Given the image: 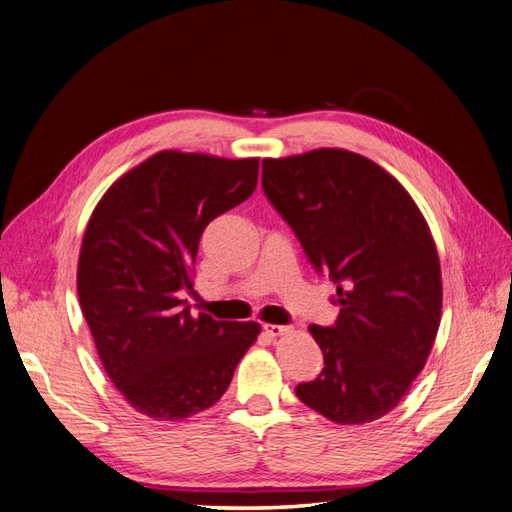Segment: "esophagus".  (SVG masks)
Returning a JSON list of instances; mask_svg holds the SVG:
<instances>
[{"label":"esophagus","mask_w":512,"mask_h":512,"mask_svg":"<svg viewBox=\"0 0 512 512\" xmlns=\"http://www.w3.org/2000/svg\"><path fill=\"white\" fill-rule=\"evenodd\" d=\"M262 329H265V333L269 337H280V335H286L290 331V327H284V324H265Z\"/></svg>","instance_id":"obj_1"}]
</instances>
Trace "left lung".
Returning a JSON list of instances; mask_svg holds the SVG:
<instances>
[{
  "mask_svg": "<svg viewBox=\"0 0 512 512\" xmlns=\"http://www.w3.org/2000/svg\"><path fill=\"white\" fill-rule=\"evenodd\" d=\"M262 190L337 286L333 327H309L324 367L294 391L333 423L376 421L410 391L440 327V258L423 213L395 177L346 149L262 160Z\"/></svg>",
  "mask_w": 512,
  "mask_h": 512,
  "instance_id": "obj_1",
  "label": "left lung"
}]
</instances>
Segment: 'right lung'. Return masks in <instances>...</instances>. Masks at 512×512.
Wrapping results in <instances>:
<instances>
[{
  "instance_id": "right-lung-1",
  "label": "right lung",
  "mask_w": 512,
  "mask_h": 512,
  "mask_svg": "<svg viewBox=\"0 0 512 512\" xmlns=\"http://www.w3.org/2000/svg\"><path fill=\"white\" fill-rule=\"evenodd\" d=\"M258 158L160 151L91 213L76 288L100 361L141 414L181 421L218 401L258 322L194 316L192 267L209 222L252 196Z\"/></svg>"
}]
</instances>
